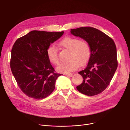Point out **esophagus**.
Listing matches in <instances>:
<instances>
[{
  "mask_svg": "<svg viewBox=\"0 0 130 130\" xmlns=\"http://www.w3.org/2000/svg\"><path fill=\"white\" fill-rule=\"evenodd\" d=\"M67 76L70 77H71L73 76V73H69V74H67Z\"/></svg>",
  "mask_w": 130,
  "mask_h": 130,
  "instance_id": "1",
  "label": "esophagus"
}]
</instances>
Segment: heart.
<instances>
[{"label": "heart", "mask_w": 130, "mask_h": 130, "mask_svg": "<svg viewBox=\"0 0 130 130\" xmlns=\"http://www.w3.org/2000/svg\"><path fill=\"white\" fill-rule=\"evenodd\" d=\"M59 45L69 51V61L61 64L57 68V70L60 72L67 73L75 71L78 68L79 64H85L89 59L91 48L86 41H81L76 38L67 36L60 42ZM47 53L50 62L54 65H59L60 61L58 48L54 45H50L47 49Z\"/></svg>", "instance_id": "obj_1"}]
</instances>
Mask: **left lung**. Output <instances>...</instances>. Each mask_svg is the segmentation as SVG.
<instances>
[{"mask_svg": "<svg viewBox=\"0 0 130 130\" xmlns=\"http://www.w3.org/2000/svg\"><path fill=\"white\" fill-rule=\"evenodd\" d=\"M70 32L87 41L91 48L87 66L79 72L83 80L77 89L89 96L99 94L109 84L118 66L114 41L103 32L92 27L73 29Z\"/></svg>", "mask_w": 130, "mask_h": 130, "instance_id": "1", "label": "left lung"}]
</instances>
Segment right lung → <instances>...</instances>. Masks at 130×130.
Returning a JSON list of instances; mask_svg holds the SVG:
<instances>
[{"label": "right lung", "mask_w": 130, "mask_h": 130, "mask_svg": "<svg viewBox=\"0 0 130 130\" xmlns=\"http://www.w3.org/2000/svg\"><path fill=\"white\" fill-rule=\"evenodd\" d=\"M62 32L33 30L18 38L12 50L10 67L18 86L29 97L42 99L55 88L57 79L47 56V49L60 38Z\"/></svg>", "instance_id": "obj_1"}]
</instances>
